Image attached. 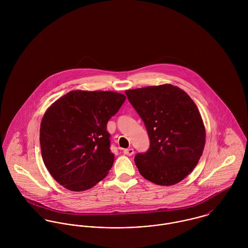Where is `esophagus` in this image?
<instances>
[{"label": "esophagus", "instance_id": "1", "mask_svg": "<svg viewBox=\"0 0 248 248\" xmlns=\"http://www.w3.org/2000/svg\"><path fill=\"white\" fill-rule=\"evenodd\" d=\"M123 153H124L125 155H133L134 153H135V151H134L133 148H129V149H125V150L123 151Z\"/></svg>", "mask_w": 248, "mask_h": 248}]
</instances>
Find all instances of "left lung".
<instances>
[{
	"label": "left lung",
	"instance_id": "obj_1",
	"mask_svg": "<svg viewBox=\"0 0 248 248\" xmlns=\"http://www.w3.org/2000/svg\"><path fill=\"white\" fill-rule=\"evenodd\" d=\"M145 123L150 148L135 162L142 177L161 186L180 182L197 166L206 140L201 112L192 98L171 84L127 90Z\"/></svg>",
	"mask_w": 248,
	"mask_h": 248
}]
</instances>
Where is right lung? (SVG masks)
<instances>
[{
  "mask_svg": "<svg viewBox=\"0 0 248 248\" xmlns=\"http://www.w3.org/2000/svg\"><path fill=\"white\" fill-rule=\"evenodd\" d=\"M126 96L110 91H71L46 110L40 126L44 163L52 177L73 192L106 177L114 154L107 123Z\"/></svg>",
  "mask_w": 248,
  "mask_h": 248,
  "instance_id": "add662e5",
  "label": "right lung"
}]
</instances>
